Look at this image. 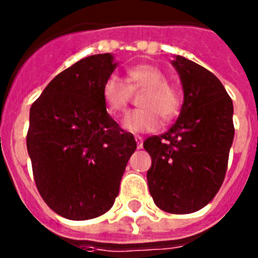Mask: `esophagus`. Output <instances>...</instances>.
I'll return each instance as SVG.
<instances>
[{"label":"esophagus","instance_id":"obj_1","mask_svg":"<svg viewBox=\"0 0 258 258\" xmlns=\"http://www.w3.org/2000/svg\"><path fill=\"white\" fill-rule=\"evenodd\" d=\"M135 142H137L138 149H142L143 147V138L141 135H135Z\"/></svg>","mask_w":258,"mask_h":258}]
</instances>
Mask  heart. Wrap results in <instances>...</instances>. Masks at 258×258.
Returning a JSON list of instances; mask_svg holds the SVG:
<instances>
[{
	"mask_svg": "<svg viewBox=\"0 0 258 258\" xmlns=\"http://www.w3.org/2000/svg\"><path fill=\"white\" fill-rule=\"evenodd\" d=\"M127 84L117 76H109L101 89L107 112L120 116L127 109L133 93L141 92L139 105L123 119V128L130 133H151L161 125V116L165 121L178 115L182 105V96L176 87L167 83L169 78L155 64H138L125 71Z\"/></svg>",
	"mask_w": 258,
	"mask_h": 258,
	"instance_id": "obj_1",
	"label": "heart"
}]
</instances>
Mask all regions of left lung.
<instances>
[{"instance_id":"1","label":"left lung","mask_w":258,"mask_h":258,"mask_svg":"<svg viewBox=\"0 0 258 258\" xmlns=\"http://www.w3.org/2000/svg\"><path fill=\"white\" fill-rule=\"evenodd\" d=\"M184 100L167 133L149 137L150 194L172 214L200 210L216 197L225 179L234 138L233 101L214 75L182 56L172 61Z\"/></svg>"}]
</instances>
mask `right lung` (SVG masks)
<instances>
[{
  "mask_svg": "<svg viewBox=\"0 0 258 258\" xmlns=\"http://www.w3.org/2000/svg\"><path fill=\"white\" fill-rule=\"evenodd\" d=\"M116 62L109 53L79 60L58 74L30 107L26 147L45 204L83 221L112 208L137 150L105 109L101 89Z\"/></svg>",
  "mask_w": 258,
  "mask_h": 258,
  "instance_id": "obj_1",
  "label": "right lung"
}]
</instances>
